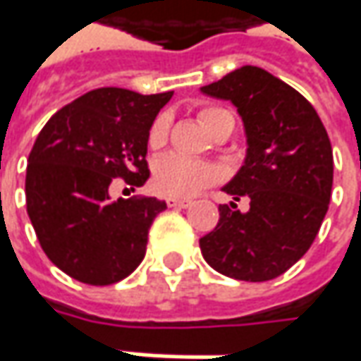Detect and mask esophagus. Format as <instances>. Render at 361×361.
Instances as JSON below:
<instances>
[{
    "mask_svg": "<svg viewBox=\"0 0 361 361\" xmlns=\"http://www.w3.org/2000/svg\"><path fill=\"white\" fill-rule=\"evenodd\" d=\"M193 202L192 200H180V197H168V205L169 207H180V209H185L190 207Z\"/></svg>",
    "mask_w": 361,
    "mask_h": 361,
    "instance_id": "esophagus-1",
    "label": "esophagus"
}]
</instances>
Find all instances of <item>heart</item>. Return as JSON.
<instances>
[{"mask_svg":"<svg viewBox=\"0 0 361 361\" xmlns=\"http://www.w3.org/2000/svg\"><path fill=\"white\" fill-rule=\"evenodd\" d=\"M224 109L218 107H205L200 114V119L205 128L209 130L214 126V121ZM169 131V118L166 114H161L154 121L147 142L152 149L161 147L168 142ZM218 180V169L214 168L207 161H200L193 157H185L181 154H168V156L159 157L154 166V185L159 193L173 195V197H190L193 193H197L202 188L214 183Z\"/></svg>","mask_w":361,"mask_h":361,"instance_id":"obj_1","label":"heart"}]
</instances>
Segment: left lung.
<instances>
[{
    "label": "left lung",
    "mask_w": 361,
    "mask_h": 361,
    "mask_svg": "<svg viewBox=\"0 0 361 361\" xmlns=\"http://www.w3.org/2000/svg\"><path fill=\"white\" fill-rule=\"evenodd\" d=\"M200 90L238 107L247 149L221 190L235 202L250 197L247 212L219 205L216 230L200 240L202 255L233 280H274L310 250L326 218L334 181L328 131L304 95L255 66Z\"/></svg>",
    "instance_id": "obj_1"
}]
</instances>
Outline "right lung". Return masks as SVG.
<instances>
[{"label": "right lung", "instance_id": "obj_1", "mask_svg": "<svg viewBox=\"0 0 361 361\" xmlns=\"http://www.w3.org/2000/svg\"><path fill=\"white\" fill-rule=\"evenodd\" d=\"M173 92L99 87L61 107L27 157L25 202L45 255L73 280L109 286L142 264L157 197L111 200L114 178H149L147 135Z\"/></svg>", "mask_w": 361, "mask_h": 361}]
</instances>
